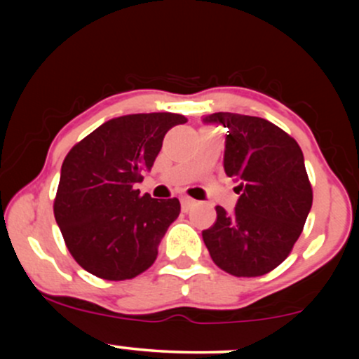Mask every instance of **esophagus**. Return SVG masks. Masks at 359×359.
Segmentation results:
<instances>
[{
    "mask_svg": "<svg viewBox=\"0 0 359 359\" xmlns=\"http://www.w3.org/2000/svg\"><path fill=\"white\" fill-rule=\"evenodd\" d=\"M180 204H182L184 211H189V209H191L192 205L196 204V201L191 199V197H182V199H180Z\"/></svg>",
    "mask_w": 359,
    "mask_h": 359,
    "instance_id": "esophagus-1",
    "label": "esophagus"
}]
</instances>
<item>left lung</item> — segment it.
<instances>
[{
    "label": "left lung",
    "mask_w": 359,
    "mask_h": 359,
    "mask_svg": "<svg viewBox=\"0 0 359 359\" xmlns=\"http://www.w3.org/2000/svg\"><path fill=\"white\" fill-rule=\"evenodd\" d=\"M205 125L228 128L224 172L238 182L236 208L217 205L203 231L212 262L234 277H259L288 257L312 208V187L299 143L263 118L214 113Z\"/></svg>",
    "instance_id": "obj_1"
}]
</instances>
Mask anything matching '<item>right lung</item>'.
Returning <instances> with one entry per match:
<instances>
[{
    "mask_svg": "<svg viewBox=\"0 0 359 359\" xmlns=\"http://www.w3.org/2000/svg\"><path fill=\"white\" fill-rule=\"evenodd\" d=\"M184 123L187 118L174 113L113 118L65 156L53 214L69 251L86 271L128 280L154 265L180 203L142 196L137 184L154 167L167 131Z\"/></svg>",
    "mask_w": 359,
    "mask_h": 359,
    "instance_id": "right-lung-1",
    "label": "right lung"
}]
</instances>
